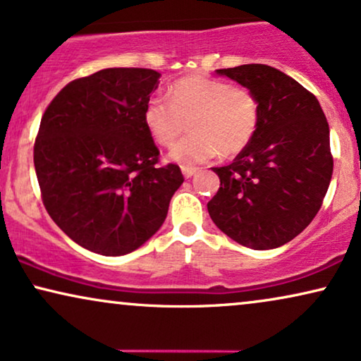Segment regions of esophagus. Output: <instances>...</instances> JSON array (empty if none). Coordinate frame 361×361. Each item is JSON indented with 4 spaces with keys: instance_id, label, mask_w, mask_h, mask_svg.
<instances>
[{
    "instance_id": "obj_1",
    "label": "esophagus",
    "mask_w": 361,
    "mask_h": 361,
    "mask_svg": "<svg viewBox=\"0 0 361 361\" xmlns=\"http://www.w3.org/2000/svg\"><path fill=\"white\" fill-rule=\"evenodd\" d=\"M195 172H197V169H195V167H182V174H184L185 179H190V177L194 176Z\"/></svg>"
}]
</instances>
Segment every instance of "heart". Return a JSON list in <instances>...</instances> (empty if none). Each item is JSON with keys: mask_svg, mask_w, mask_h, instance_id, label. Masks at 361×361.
Returning a JSON list of instances; mask_svg holds the SVG:
<instances>
[{"mask_svg": "<svg viewBox=\"0 0 361 361\" xmlns=\"http://www.w3.org/2000/svg\"><path fill=\"white\" fill-rule=\"evenodd\" d=\"M169 94L171 101L151 97L142 121L149 135L164 147L172 146L190 121L192 134L169 152L174 162L195 166L221 152L235 156L254 139L260 109L249 89L209 76H190L172 84Z\"/></svg>", "mask_w": 361, "mask_h": 361, "instance_id": "1", "label": "heart"}]
</instances>
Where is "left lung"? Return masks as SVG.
Segmentation results:
<instances>
[{"instance_id":"8db88e82","label":"left lung","mask_w":361,"mask_h":361,"mask_svg":"<svg viewBox=\"0 0 361 361\" xmlns=\"http://www.w3.org/2000/svg\"><path fill=\"white\" fill-rule=\"evenodd\" d=\"M259 101V128L232 164L212 167L221 187L207 210L221 231L255 250L277 249L313 221L329 190L330 129L317 97L267 64L217 69Z\"/></svg>"}]
</instances>
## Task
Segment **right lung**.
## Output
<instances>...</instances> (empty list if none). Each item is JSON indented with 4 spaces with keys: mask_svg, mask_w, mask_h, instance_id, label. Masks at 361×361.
<instances>
[{
    "mask_svg": "<svg viewBox=\"0 0 361 361\" xmlns=\"http://www.w3.org/2000/svg\"><path fill=\"white\" fill-rule=\"evenodd\" d=\"M161 74L109 68L74 79L51 101L35 142L41 197L61 231L84 249L116 257L146 243L184 182L157 166L142 121Z\"/></svg>",
    "mask_w": 361,
    "mask_h": 361,
    "instance_id": "obj_1",
    "label": "right lung"
}]
</instances>
